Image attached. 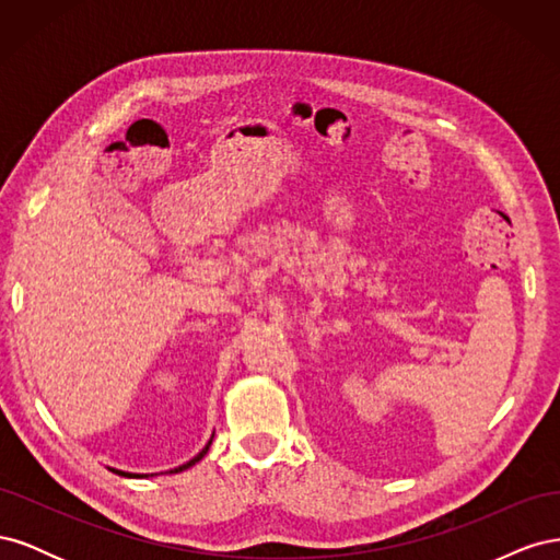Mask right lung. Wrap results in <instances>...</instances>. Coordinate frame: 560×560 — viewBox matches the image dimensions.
Instances as JSON below:
<instances>
[{
  "label": "right lung",
  "mask_w": 560,
  "mask_h": 560,
  "mask_svg": "<svg viewBox=\"0 0 560 560\" xmlns=\"http://www.w3.org/2000/svg\"><path fill=\"white\" fill-rule=\"evenodd\" d=\"M214 436V434H212ZM212 436H210V442L206 444V448H202L198 455H194L189 463H184V465H179V467H175V471H179V469H186V467H191V465H196L198 460H202V455H206L208 451H210V444H212ZM114 474H118V477H126V479H144V477H149V474H132V471H124V469H114V467H109ZM151 477H154V474H151Z\"/></svg>",
  "instance_id": "obj_1"
}]
</instances>
